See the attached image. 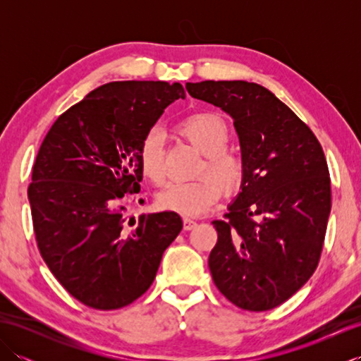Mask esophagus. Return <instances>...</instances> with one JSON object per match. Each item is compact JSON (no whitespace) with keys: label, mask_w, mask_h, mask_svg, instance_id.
Masks as SVG:
<instances>
[{"label":"esophagus","mask_w":361,"mask_h":361,"mask_svg":"<svg viewBox=\"0 0 361 361\" xmlns=\"http://www.w3.org/2000/svg\"><path fill=\"white\" fill-rule=\"evenodd\" d=\"M197 226V221L192 219H185L183 220V228L186 229V231H190V229H194Z\"/></svg>","instance_id":"1"}]
</instances>
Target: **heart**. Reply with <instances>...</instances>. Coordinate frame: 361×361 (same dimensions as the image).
<instances>
[{"label":"heart","mask_w":361,"mask_h":361,"mask_svg":"<svg viewBox=\"0 0 361 361\" xmlns=\"http://www.w3.org/2000/svg\"><path fill=\"white\" fill-rule=\"evenodd\" d=\"M176 130L204 153L202 171L206 169L217 176L226 189L240 185L243 164L235 153L226 149L229 128L224 119L214 113H194L181 119ZM137 163L145 178L157 185L164 180L163 140L157 130H150L142 137L137 150ZM216 179L211 175H202L190 181H169L158 192V204L163 209L188 217L200 216L221 197V180Z\"/></svg>","instance_id":"obj_1"}]
</instances>
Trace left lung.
<instances>
[{
    "mask_svg": "<svg viewBox=\"0 0 361 361\" xmlns=\"http://www.w3.org/2000/svg\"><path fill=\"white\" fill-rule=\"evenodd\" d=\"M188 93L234 121L243 176L209 255L212 281L237 307L264 312L293 296L317 270L331 178L312 130L270 90L247 80L186 83Z\"/></svg>",
    "mask_w": 361,
    "mask_h": 361,
    "instance_id": "8db88e82",
    "label": "left lung"
}]
</instances>
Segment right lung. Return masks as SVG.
<instances>
[{
    "label": "right lung",
    "instance_id": "1",
    "mask_svg": "<svg viewBox=\"0 0 361 361\" xmlns=\"http://www.w3.org/2000/svg\"><path fill=\"white\" fill-rule=\"evenodd\" d=\"M181 83L110 82L60 114L38 150L27 197L38 250L68 293L97 310L126 307L155 279L183 228L176 212L141 214L126 228L127 194L140 192L137 150ZM135 225V221H133Z\"/></svg>",
    "mask_w": 361,
    "mask_h": 361
}]
</instances>
